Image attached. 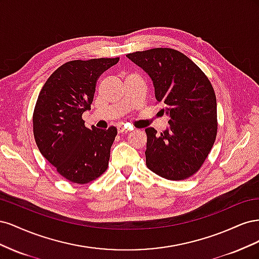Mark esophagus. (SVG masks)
<instances>
[{"mask_svg": "<svg viewBox=\"0 0 259 259\" xmlns=\"http://www.w3.org/2000/svg\"><path fill=\"white\" fill-rule=\"evenodd\" d=\"M127 131H130V128L123 126V125H119V126H117V132H119V133H125Z\"/></svg>", "mask_w": 259, "mask_h": 259, "instance_id": "esophagus-1", "label": "esophagus"}]
</instances>
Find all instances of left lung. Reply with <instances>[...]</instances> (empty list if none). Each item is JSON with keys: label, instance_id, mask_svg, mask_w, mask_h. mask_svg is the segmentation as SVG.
<instances>
[{"label": "left lung", "instance_id": "8db88e82", "mask_svg": "<svg viewBox=\"0 0 259 259\" xmlns=\"http://www.w3.org/2000/svg\"><path fill=\"white\" fill-rule=\"evenodd\" d=\"M126 56L151 77L169 126L156 134L146 128V164L169 180H184L204 163L217 135V104L205 73L186 55L173 49H152Z\"/></svg>", "mask_w": 259, "mask_h": 259}]
</instances>
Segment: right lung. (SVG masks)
Wrapping results in <instances>:
<instances>
[{
	"label": "right lung",
	"instance_id": "add662e5",
	"mask_svg": "<svg viewBox=\"0 0 259 259\" xmlns=\"http://www.w3.org/2000/svg\"><path fill=\"white\" fill-rule=\"evenodd\" d=\"M119 59L68 61L55 70L38 94L32 120L36 146L71 183L88 184L108 168L117 131L88 128L82 114L91 109L98 77Z\"/></svg>",
	"mask_w": 259,
	"mask_h": 259
}]
</instances>
